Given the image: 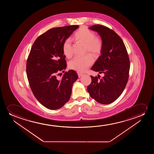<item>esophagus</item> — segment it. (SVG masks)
<instances>
[{"label":"esophagus","mask_w":154,"mask_h":154,"mask_svg":"<svg viewBox=\"0 0 154 154\" xmlns=\"http://www.w3.org/2000/svg\"><path fill=\"white\" fill-rule=\"evenodd\" d=\"M78 75L79 77H81L83 75V74L80 73V72H78Z\"/></svg>","instance_id":"obj_1"}]
</instances>
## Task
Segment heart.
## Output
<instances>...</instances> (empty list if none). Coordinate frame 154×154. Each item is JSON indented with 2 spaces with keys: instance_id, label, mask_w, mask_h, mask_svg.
Here are the masks:
<instances>
[{
  "instance_id": "heart-1",
  "label": "heart",
  "mask_w": 154,
  "mask_h": 154,
  "mask_svg": "<svg viewBox=\"0 0 154 154\" xmlns=\"http://www.w3.org/2000/svg\"><path fill=\"white\" fill-rule=\"evenodd\" d=\"M74 38L86 45L87 51L98 54L101 53L103 44L101 39L95 36L94 32L86 28H80L75 33ZM63 55L67 58H70L72 55L71 41L67 39L63 42L62 47ZM94 61V57L90 54L84 56H77L70 61L69 67L70 69L78 72H84Z\"/></svg>"
}]
</instances>
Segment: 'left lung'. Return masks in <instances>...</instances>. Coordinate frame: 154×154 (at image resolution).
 Segmentation results:
<instances>
[{"instance_id":"obj_1","label":"left lung","mask_w":154,"mask_h":154,"mask_svg":"<svg viewBox=\"0 0 154 154\" xmlns=\"http://www.w3.org/2000/svg\"><path fill=\"white\" fill-rule=\"evenodd\" d=\"M89 28L97 32L103 44L101 55L91 69L103 73V76L100 78L91 76V82L87 87V91L98 103L109 104L120 96L128 80V55L122 39L114 30L100 25Z\"/></svg>"}]
</instances>
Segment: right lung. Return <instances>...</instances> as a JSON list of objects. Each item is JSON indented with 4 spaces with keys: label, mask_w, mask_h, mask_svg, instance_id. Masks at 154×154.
<instances>
[{
    "label": "right lung",
    "mask_w": 154,
    "mask_h": 154,
    "mask_svg": "<svg viewBox=\"0 0 154 154\" xmlns=\"http://www.w3.org/2000/svg\"><path fill=\"white\" fill-rule=\"evenodd\" d=\"M78 25L53 28L41 35L32 46L26 64V72L35 97L45 107L55 110L69 101L72 85L78 79L74 70L60 72L67 67L62 47ZM61 74V73H60Z\"/></svg>",
    "instance_id": "1"
}]
</instances>
